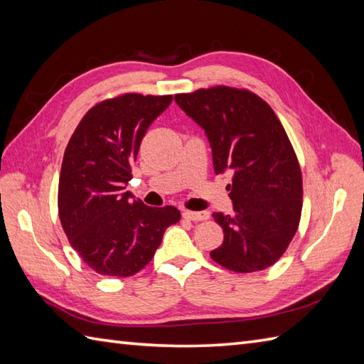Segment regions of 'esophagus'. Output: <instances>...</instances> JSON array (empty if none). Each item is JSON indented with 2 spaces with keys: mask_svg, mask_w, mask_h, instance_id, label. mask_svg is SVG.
Returning a JSON list of instances; mask_svg holds the SVG:
<instances>
[{
  "mask_svg": "<svg viewBox=\"0 0 364 364\" xmlns=\"http://www.w3.org/2000/svg\"><path fill=\"white\" fill-rule=\"evenodd\" d=\"M183 218L186 220H192V222H202V220H208L210 219V213L202 211V213H194V211H183Z\"/></svg>",
  "mask_w": 364,
  "mask_h": 364,
  "instance_id": "34e87169",
  "label": "esophagus"
}]
</instances>
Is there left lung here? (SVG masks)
Here are the masks:
<instances>
[{"instance_id": "left-lung-1", "label": "left lung", "mask_w": 364, "mask_h": 364, "mask_svg": "<svg viewBox=\"0 0 364 364\" xmlns=\"http://www.w3.org/2000/svg\"><path fill=\"white\" fill-rule=\"evenodd\" d=\"M175 102L210 139L214 172H233V214L214 213L223 242L211 258L239 274L274 266L301 215V170L288 134L264 100L249 89L214 86Z\"/></svg>"}]
</instances>
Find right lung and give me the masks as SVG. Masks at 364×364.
<instances>
[{"instance_id":"right-lung-1","label":"right lung","mask_w":364,"mask_h":364,"mask_svg":"<svg viewBox=\"0 0 364 364\" xmlns=\"http://www.w3.org/2000/svg\"><path fill=\"white\" fill-rule=\"evenodd\" d=\"M170 103L172 95L103 100L68 141L59 176V219L68 242L100 275L137 274L154 257L167 227L181 218L175 206L150 208L125 192L146 129Z\"/></svg>"}]
</instances>
